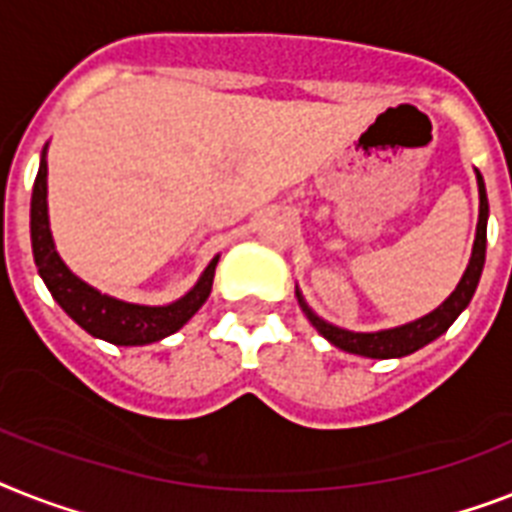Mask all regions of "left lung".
<instances>
[{"label":"left lung","instance_id":"obj_1","mask_svg":"<svg viewBox=\"0 0 512 512\" xmlns=\"http://www.w3.org/2000/svg\"><path fill=\"white\" fill-rule=\"evenodd\" d=\"M476 184H479V223H476V239H473V252L468 260L460 284L455 286V292L444 299L442 305L434 307L429 315H423L418 321L402 323L394 328H381V331H347L334 323L323 321L321 315L315 313L313 307L307 305L302 292L297 286V302L302 307V313L307 315V321L313 323L315 331L328 339V342L339 347V350L350 352V355L373 357V360H389V357H405L413 355L415 350H421L429 342L439 339V336L458 321V315L463 313L468 302H471L476 286H479L481 270H484L486 260V220H489V199H486V186L481 173L476 170Z\"/></svg>","mask_w":512,"mask_h":512}]
</instances>
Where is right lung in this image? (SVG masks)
<instances>
[{
  "label": "right lung",
  "instance_id": "obj_1",
  "mask_svg": "<svg viewBox=\"0 0 512 512\" xmlns=\"http://www.w3.org/2000/svg\"><path fill=\"white\" fill-rule=\"evenodd\" d=\"M49 147V144H47ZM47 147L41 149V162L31 194V247L39 276L52 292L54 302L91 336L105 339L118 347H141V344L160 342L165 336L176 334L178 328L194 318L199 307L205 305L213 289L215 265L220 255H215L197 284L191 286L184 297L168 305H139L126 299L102 294L83 278H78L65 265L57 247H54L52 228H49L47 207Z\"/></svg>",
  "mask_w": 512,
  "mask_h": 512
}]
</instances>
